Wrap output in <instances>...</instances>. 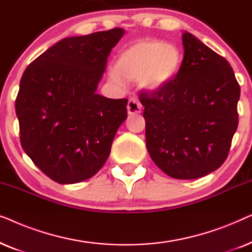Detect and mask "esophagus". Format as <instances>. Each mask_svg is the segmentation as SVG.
<instances>
[{
  "label": "esophagus",
  "instance_id": "34e87169",
  "mask_svg": "<svg viewBox=\"0 0 252 252\" xmlns=\"http://www.w3.org/2000/svg\"><path fill=\"white\" fill-rule=\"evenodd\" d=\"M127 111H128L129 115H136V113L141 112V104L135 96L130 97L128 99V103H127Z\"/></svg>",
  "mask_w": 252,
  "mask_h": 252
}]
</instances>
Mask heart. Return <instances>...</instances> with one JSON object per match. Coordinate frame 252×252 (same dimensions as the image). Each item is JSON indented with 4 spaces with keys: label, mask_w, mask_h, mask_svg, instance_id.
Wrapping results in <instances>:
<instances>
[{
    "label": "heart",
    "mask_w": 252,
    "mask_h": 252,
    "mask_svg": "<svg viewBox=\"0 0 252 252\" xmlns=\"http://www.w3.org/2000/svg\"><path fill=\"white\" fill-rule=\"evenodd\" d=\"M181 63V51L174 44L154 39L140 40L118 55L109 77L120 87L125 85V78L140 80L141 86L149 91H159L173 80Z\"/></svg>",
    "instance_id": "b5f03b06"
}]
</instances>
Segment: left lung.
<instances>
[{
	"label": "left lung",
	"mask_w": 252,
	"mask_h": 252,
	"mask_svg": "<svg viewBox=\"0 0 252 252\" xmlns=\"http://www.w3.org/2000/svg\"><path fill=\"white\" fill-rule=\"evenodd\" d=\"M180 70L164 88L141 92L147 149L174 179L211 173L228 156L239 124L240 85L225 58L192 34H182Z\"/></svg>",
	"instance_id": "obj_1"
}]
</instances>
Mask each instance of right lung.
<instances>
[{
  "label": "right lung",
  "mask_w": 252,
  "mask_h": 252,
  "mask_svg": "<svg viewBox=\"0 0 252 252\" xmlns=\"http://www.w3.org/2000/svg\"><path fill=\"white\" fill-rule=\"evenodd\" d=\"M119 27L58 41L24 72L16 98L20 143L58 184L92 178L108 159L127 98L96 94Z\"/></svg>",
  "instance_id": "right-lung-1"
}]
</instances>
